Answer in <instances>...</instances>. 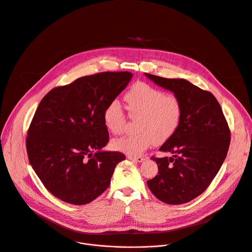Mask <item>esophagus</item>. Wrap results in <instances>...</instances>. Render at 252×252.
<instances>
[{
    "label": "esophagus",
    "mask_w": 252,
    "mask_h": 252,
    "mask_svg": "<svg viewBox=\"0 0 252 252\" xmlns=\"http://www.w3.org/2000/svg\"><path fill=\"white\" fill-rule=\"evenodd\" d=\"M129 159H132V161H135L138 163H142L145 161V158L141 157V156H128L127 157Z\"/></svg>",
    "instance_id": "esophagus-1"
}]
</instances>
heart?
Listing matches in <instances>:
<instances>
[{"label": "heart", "mask_w": 252, "mask_h": 252, "mask_svg": "<svg viewBox=\"0 0 252 252\" xmlns=\"http://www.w3.org/2000/svg\"><path fill=\"white\" fill-rule=\"evenodd\" d=\"M129 117L136 119L138 132L124 134L112 141L113 148L128 155H140L154 143L163 144L178 130L183 107L174 94L144 82L133 84L125 94ZM105 127L112 133L123 131L126 116L118 100L107 104L103 112Z\"/></svg>", "instance_id": "heart-1"}]
</instances>
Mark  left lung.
<instances>
[{"label":"left lung","instance_id":"1","mask_svg":"<svg viewBox=\"0 0 252 252\" xmlns=\"http://www.w3.org/2000/svg\"><path fill=\"white\" fill-rule=\"evenodd\" d=\"M176 95L183 107L176 133L159 151L171 158H152L158 175L147 181L151 192L164 203L179 205L201 195L219 172L230 144V129L215 96L185 79L145 73Z\"/></svg>","mask_w":252,"mask_h":252}]
</instances>
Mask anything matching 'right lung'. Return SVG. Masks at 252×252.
Listing matches in <instances>:
<instances>
[{
    "mask_svg": "<svg viewBox=\"0 0 252 252\" xmlns=\"http://www.w3.org/2000/svg\"><path fill=\"white\" fill-rule=\"evenodd\" d=\"M132 74L101 72L55 87L40 101L26 141L29 162L51 194L84 205L109 186L126 156L104 152L108 130L103 112L126 87Z\"/></svg>",
    "mask_w": 252,
    "mask_h": 252,
    "instance_id": "right-lung-1",
    "label": "right lung"
}]
</instances>
